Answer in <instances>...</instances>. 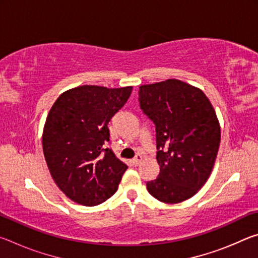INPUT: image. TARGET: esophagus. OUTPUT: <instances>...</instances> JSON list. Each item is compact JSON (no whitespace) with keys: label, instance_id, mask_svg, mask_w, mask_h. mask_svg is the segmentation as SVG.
Wrapping results in <instances>:
<instances>
[{"label":"esophagus","instance_id":"1","mask_svg":"<svg viewBox=\"0 0 258 258\" xmlns=\"http://www.w3.org/2000/svg\"><path fill=\"white\" fill-rule=\"evenodd\" d=\"M141 161H142V156L140 155V154H138V155L135 156L134 158L132 159V163H133L134 166H138L140 163H141Z\"/></svg>","mask_w":258,"mask_h":258}]
</instances>
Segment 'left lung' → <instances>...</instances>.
Instances as JSON below:
<instances>
[{
	"mask_svg": "<svg viewBox=\"0 0 258 258\" xmlns=\"http://www.w3.org/2000/svg\"><path fill=\"white\" fill-rule=\"evenodd\" d=\"M143 112L156 125L158 177L149 194L166 204L189 199L211 176L221 142L215 109L202 90L169 78L139 90Z\"/></svg>",
	"mask_w": 258,
	"mask_h": 258,
	"instance_id": "left-lung-1",
	"label": "left lung"
}]
</instances>
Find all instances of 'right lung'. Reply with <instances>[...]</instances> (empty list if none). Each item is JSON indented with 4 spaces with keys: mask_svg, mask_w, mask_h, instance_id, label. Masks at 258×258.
Wrapping results in <instances>:
<instances>
[{
    "mask_svg": "<svg viewBox=\"0 0 258 258\" xmlns=\"http://www.w3.org/2000/svg\"><path fill=\"white\" fill-rule=\"evenodd\" d=\"M132 90L77 86L61 93L47 113L42 134L46 165L73 202L95 206L117 191L127 166L103 146L109 141L108 123Z\"/></svg>",
    "mask_w": 258,
    "mask_h": 258,
    "instance_id": "right-lung-1",
    "label": "right lung"
}]
</instances>
